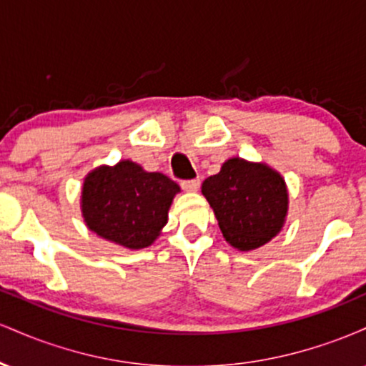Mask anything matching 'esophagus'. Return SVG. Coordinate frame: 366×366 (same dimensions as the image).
Masks as SVG:
<instances>
[{"label":"esophagus","instance_id":"esophagus-1","mask_svg":"<svg viewBox=\"0 0 366 366\" xmlns=\"http://www.w3.org/2000/svg\"><path fill=\"white\" fill-rule=\"evenodd\" d=\"M180 186H182L184 191L194 192V191H197V189H199L201 182H199V179H189V180H182V182H180Z\"/></svg>","mask_w":366,"mask_h":366}]
</instances>
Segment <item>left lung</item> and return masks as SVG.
Masks as SVG:
<instances>
[{
    "label": "left lung",
    "mask_w": 366,
    "mask_h": 366,
    "mask_svg": "<svg viewBox=\"0 0 366 366\" xmlns=\"http://www.w3.org/2000/svg\"><path fill=\"white\" fill-rule=\"evenodd\" d=\"M201 192L215 212L225 241L241 251L263 246L282 229L287 189L263 163L232 158L203 182Z\"/></svg>",
    "instance_id": "obj_1"
}]
</instances>
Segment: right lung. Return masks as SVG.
Returning a JSON list of instances; mask_svg holds the SVG:
<instances>
[{
	"mask_svg": "<svg viewBox=\"0 0 366 366\" xmlns=\"http://www.w3.org/2000/svg\"><path fill=\"white\" fill-rule=\"evenodd\" d=\"M177 184L132 162L99 167L86 177L82 215L92 232L129 249L149 246L167 224Z\"/></svg>",
	"mask_w": 366,
	"mask_h": 366,
	"instance_id": "right-lung-1",
	"label": "right lung"
}]
</instances>
